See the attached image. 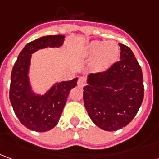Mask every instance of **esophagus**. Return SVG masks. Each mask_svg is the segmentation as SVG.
<instances>
[{"label": "esophagus", "instance_id": "34e87169", "mask_svg": "<svg viewBox=\"0 0 159 159\" xmlns=\"http://www.w3.org/2000/svg\"><path fill=\"white\" fill-rule=\"evenodd\" d=\"M77 84H78V86H80V87H84L86 84V79H85L84 76H80Z\"/></svg>", "mask_w": 159, "mask_h": 159}]
</instances>
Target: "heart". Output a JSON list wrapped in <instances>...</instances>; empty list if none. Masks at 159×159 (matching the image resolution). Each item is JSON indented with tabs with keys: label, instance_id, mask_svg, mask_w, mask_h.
I'll list each match as a JSON object with an SVG mask.
<instances>
[{
	"label": "heart",
	"instance_id": "b5f03b06",
	"mask_svg": "<svg viewBox=\"0 0 159 159\" xmlns=\"http://www.w3.org/2000/svg\"><path fill=\"white\" fill-rule=\"evenodd\" d=\"M120 48L113 41H92L84 49V55L87 58H94L93 68L98 71L107 69L117 61Z\"/></svg>",
	"mask_w": 159,
	"mask_h": 159
}]
</instances>
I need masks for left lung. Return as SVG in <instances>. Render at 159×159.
I'll return each instance as SVG.
<instances>
[{"label": "left lung", "mask_w": 159, "mask_h": 159, "mask_svg": "<svg viewBox=\"0 0 159 159\" xmlns=\"http://www.w3.org/2000/svg\"><path fill=\"white\" fill-rule=\"evenodd\" d=\"M120 60L107 71L90 74L84 87V102L92 122L116 131L134 119L144 96L143 72L129 47L119 44Z\"/></svg>", "instance_id": "1"}]
</instances>
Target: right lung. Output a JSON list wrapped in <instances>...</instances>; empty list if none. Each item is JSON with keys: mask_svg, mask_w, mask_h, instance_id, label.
I'll use <instances>...</instances> for the list:
<instances>
[{"mask_svg": "<svg viewBox=\"0 0 159 159\" xmlns=\"http://www.w3.org/2000/svg\"><path fill=\"white\" fill-rule=\"evenodd\" d=\"M65 36H44L28 43L15 63L9 89V99L16 117L27 129L46 132L59 122L69 91L76 86L77 77L71 81L56 83L46 94H36L29 79L31 54L39 49L62 46Z\"/></svg>", "mask_w": 159, "mask_h": 159, "instance_id": "right-lung-1", "label": "right lung"}]
</instances>
